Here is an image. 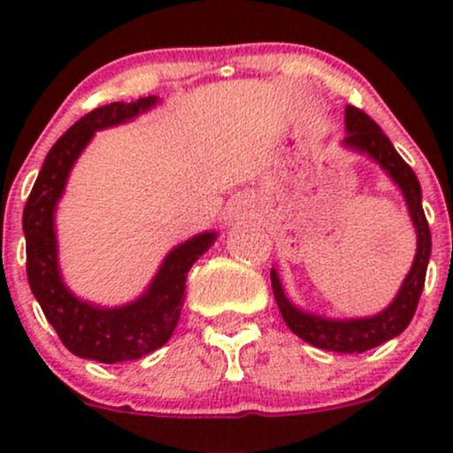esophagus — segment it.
<instances>
[{"instance_id": "obj_1", "label": "esophagus", "mask_w": 453, "mask_h": 453, "mask_svg": "<svg viewBox=\"0 0 453 453\" xmlns=\"http://www.w3.org/2000/svg\"><path fill=\"white\" fill-rule=\"evenodd\" d=\"M254 217V203L248 197H234L226 208L227 223H241L245 219Z\"/></svg>"}]
</instances>
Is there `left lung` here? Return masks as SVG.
Masks as SVG:
<instances>
[{
  "instance_id": "left-lung-1",
  "label": "left lung",
  "mask_w": 453,
  "mask_h": 453,
  "mask_svg": "<svg viewBox=\"0 0 453 453\" xmlns=\"http://www.w3.org/2000/svg\"><path fill=\"white\" fill-rule=\"evenodd\" d=\"M344 127L346 138L342 140V149L366 155L370 162L377 164L390 177L392 184L403 195L414 232H417V254H414L412 267L405 273L392 303L379 313L364 315V318H328V315L298 307L285 294L276 267H272V289L282 319L300 340L315 349L333 350V353H364V350L374 349V346L401 335L412 322L425 285L429 256H432V234H429L427 219L423 212L421 184L412 168L396 153L390 138L379 129L372 118L350 104L344 111Z\"/></svg>"
}]
</instances>
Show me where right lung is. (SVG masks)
<instances>
[{
  "label": "right lung",
  "mask_w": 453,
  "mask_h": 453,
  "mask_svg": "<svg viewBox=\"0 0 453 453\" xmlns=\"http://www.w3.org/2000/svg\"><path fill=\"white\" fill-rule=\"evenodd\" d=\"M157 103V96H146L135 103L104 104L81 118L45 155L26 201L24 234L30 289L65 349L76 357L100 364L131 362L166 344L180 322L190 267L212 248L219 236V232L205 230L175 245L164 256L146 289L127 304L103 307L89 303L79 298L63 280L58 265L57 208L76 159L94 140L96 131L127 125L150 111Z\"/></svg>",
  "instance_id": "obj_1"
}]
</instances>
